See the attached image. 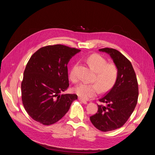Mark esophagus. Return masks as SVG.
<instances>
[{
	"instance_id": "34e87169",
	"label": "esophagus",
	"mask_w": 155,
	"mask_h": 155,
	"mask_svg": "<svg viewBox=\"0 0 155 155\" xmlns=\"http://www.w3.org/2000/svg\"><path fill=\"white\" fill-rule=\"evenodd\" d=\"M79 99V101L81 102V103H83V104H87V101H84V100L83 99H82L81 97H79L78 98Z\"/></svg>"
}]
</instances>
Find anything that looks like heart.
I'll return each instance as SVG.
<instances>
[{"mask_svg": "<svg viewBox=\"0 0 155 155\" xmlns=\"http://www.w3.org/2000/svg\"><path fill=\"white\" fill-rule=\"evenodd\" d=\"M86 61L91 68L95 72L93 81L96 83H81L74 87L75 93L84 99H88L96 96L99 93L98 86L102 91L110 89L115 83L118 75L117 68L114 64H107L106 59L98 54H93L89 56ZM76 67L77 64H75L69 72V78L72 82H77L78 80Z\"/></svg>", "mask_w": 155, "mask_h": 155, "instance_id": "b5f03b06", "label": "heart"}]
</instances>
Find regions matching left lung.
Returning a JSON list of instances; mask_svg holds the SVG:
<instances>
[{"label":"left lung","instance_id":"8db88e82","mask_svg":"<svg viewBox=\"0 0 155 155\" xmlns=\"http://www.w3.org/2000/svg\"><path fill=\"white\" fill-rule=\"evenodd\" d=\"M110 56L118 70V75L111 89L99 99L96 114L90 117L96 128L110 131L121 128L128 121L138 102V84L131 62L118 51L112 48L99 49Z\"/></svg>","mask_w":155,"mask_h":155}]
</instances>
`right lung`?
Here are the masks:
<instances>
[{
  "label": "right lung",
  "mask_w": 155,
  "mask_h": 155,
  "mask_svg": "<svg viewBox=\"0 0 155 155\" xmlns=\"http://www.w3.org/2000/svg\"><path fill=\"white\" fill-rule=\"evenodd\" d=\"M81 50L57 44L36 51L27 62L21 83L22 101L27 113L44 125L56 123L78 99L61 94L69 87L67 65Z\"/></svg>",
  "instance_id": "right-lung-1"
}]
</instances>
